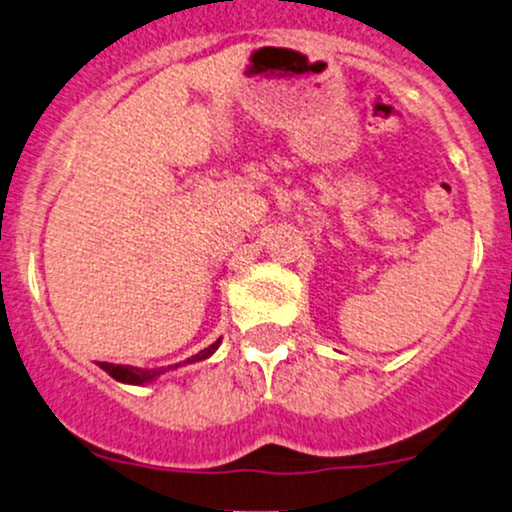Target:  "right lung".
Returning <instances> with one entry per match:
<instances>
[{
	"label": "right lung",
	"mask_w": 512,
	"mask_h": 512,
	"mask_svg": "<svg viewBox=\"0 0 512 512\" xmlns=\"http://www.w3.org/2000/svg\"><path fill=\"white\" fill-rule=\"evenodd\" d=\"M222 338H218L213 342V345L206 347V350H201L194 357H189L186 362H179V364H170V366H160V369H138V366H129V364H107V362H98V366L102 371H107L114 381L119 383H129V386H146V383H153L158 381L160 376L170 374V371H177L179 366H186V364H196V362H203V359L213 357L215 350L220 347Z\"/></svg>",
	"instance_id": "add662e5"
}]
</instances>
